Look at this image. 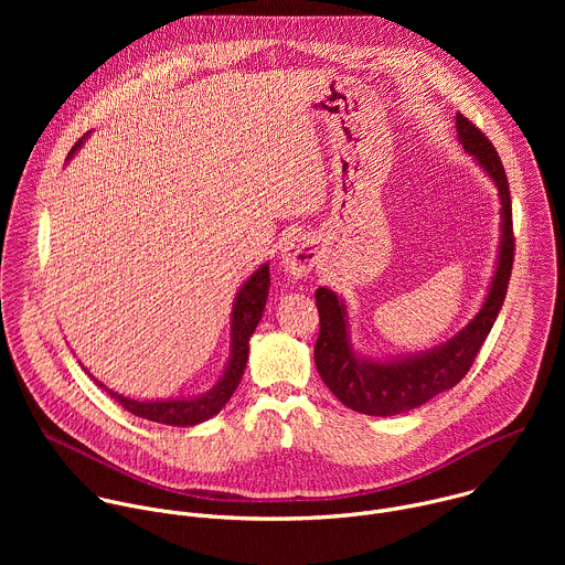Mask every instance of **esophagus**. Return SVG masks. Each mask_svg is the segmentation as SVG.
I'll return each instance as SVG.
<instances>
[{
  "label": "esophagus",
  "instance_id": "obj_1",
  "mask_svg": "<svg viewBox=\"0 0 565 565\" xmlns=\"http://www.w3.org/2000/svg\"><path fill=\"white\" fill-rule=\"evenodd\" d=\"M317 248L315 241L308 238L306 234H292L284 241L281 246V266L292 275V277H306L312 266L317 264Z\"/></svg>",
  "mask_w": 565,
  "mask_h": 565
}]
</instances>
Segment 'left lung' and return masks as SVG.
<instances>
[{"instance_id":"left-lung-1","label":"left lung","mask_w":565,"mask_h":565,"mask_svg":"<svg viewBox=\"0 0 565 565\" xmlns=\"http://www.w3.org/2000/svg\"><path fill=\"white\" fill-rule=\"evenodd\" d=\"M456 129L462 149L471 153L476 163L494 181L501 199V246L488 297L469 324L440 347L405 358L371 360L358 355L351 344L344 299L329 288H317L319 338L315 344V366L335 397L353 412L380 418L397 416L456 386L471 369L473 358L490 335L505 301L514 264L508 177L494 145L469 118L456 114Z\"/></svg>"}]
</instances>
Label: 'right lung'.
<instances>
[{
  "instance_id": "add662e5",
  "label": "right lung",
  "mask_w": 565,
  "mask_h": 565,
  "mask_svg": "<svg viewBox=\"0 0 565 565\" xmlns=\"http://www.w3.org/2000/svg\"><path fill=\"white\" fill-rule=\"evenodd\" d=\"M83 145V140H77L73 145V149L68 151V156L75 153V149ZM268 290H270V268L268 264H264L259 270H255L250 275V279L241 286V290L236 292V299L232 303V324H230V360L227 366L223 371V375L218 377V382L196 395V397H177V399H131L125 397L111 388H105V384H100L116 402L145 420L151 423H163V425H172V427H194L199 423H205L207 418L216 416L225 402L230 399V395L236 391L241 377H244L246 371V362H248V344L250 338L259 324V319L264 315L266 308V299H268Z\"/></svg>"
}]
</instances>
